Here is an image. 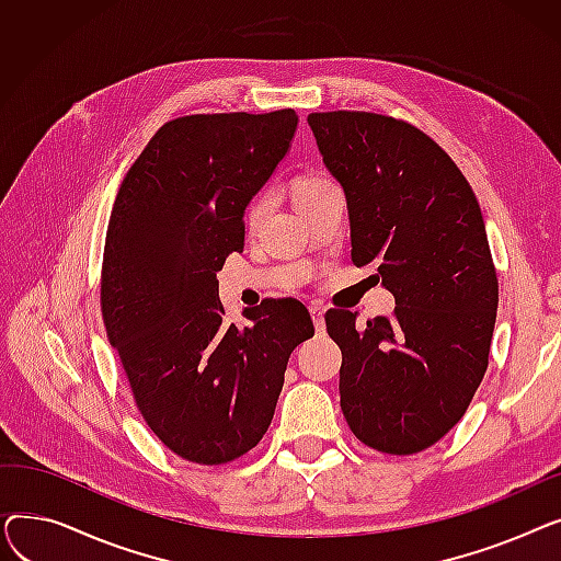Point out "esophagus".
I'll list each match as a JSON object with an SVG mask.
<instances>
[{"label": "esophagus", "mask_w": 561, "mask_h": 561, "mask_svg": "<svg viewBox=\"0 0 561 561\" xmlns=\"http://www.w3.org/2000/svg\"><path fill=\"white\" fill-rule=\"evenodd\" d=\"M309 313H311L316 332H325V309H322V305H311Z\"/></svg>", "instance_id": "obj_1"}]
</instances>
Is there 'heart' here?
Returning <instances> with one entry per match:
<instances>
[{
	"instance_id": "heart-1",
	"label": "heart",
	"mask_w": 561,
	"mask_h": 561,
	"mask_svg": "<svg viewBox=\"0 0 561 561\" xmlns=\"http://www.w3.org/2000/svg\"><path fill=\"white\" fill-rule=\"evenodd\" d=\"M330 186H334V184L330 180H325V176H307V180H302L296 188V202L302 204V202L320 195L322 191H328ZM268 206H271L268 195H261L259 199H254V204L250 206V220H256L259 216H263Z\"/></svg>"
}]
</instances>
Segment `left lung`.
<instances>
[{"label": "left lung", "instance_id": "8db88e82", "mask_svg": "<svg viewBox=\"0 0 561 561\" xmlns=\"http://www.w3.org/2000/svg\"><path fill=\"white\" fill-rule=\"evenodd\" d=\"M307 123L345 195L352 263L377 265L396 296L393 313L366 325L345 309L325 316L343 355V416L379 453H421L459 423L489 364L497 279L478 197L402 121L332 111Z\"/></svg>", "mask_w": 561, "mask_h": 561}]
</instances>
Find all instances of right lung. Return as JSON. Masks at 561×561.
<instances>
[{"label":"right lung","mask_w":561,"mask_h":561,"mask_svg":"<svg viewBox=\"0 0 561 561\" xmlns=\"http://www.w3.org/2000/svg\"><path fill=\"white\" fill-rule=\"evenodd\" d=\"M293 108L186 115L147 142L117 191L102 265L106 336L145 423L195 463H227L268 430L290 352L313 336L298 300L225 325L218 271L245 209L286 159Z\"/></svg>","instance_id":"add662e5"}]
</instances>
